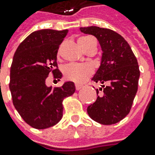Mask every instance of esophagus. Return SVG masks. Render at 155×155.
<instances>
[{"label": "esophagus", "instance_id": "34e87169", "mask_svg": "<svg viewBox=\"0 0 155 155\" xmlns=\"http://www.w3.org/2000/svg\"><path fill=\"white\" fill-rule=\"evenodd\" d=\"M75 88H76L77 91H79V90H81V89L83 88V85H81V84H76V85H75Z\"/></svg>", "mask_w": 155, "mask_h": 155}]
</instances>
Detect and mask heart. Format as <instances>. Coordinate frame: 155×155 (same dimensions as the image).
Segmentation results:
<instances>
[{
	"label": "heart",
	"instance_id": "1",
	"mask_svg": "<svg viewBox=\"0 0 155 155\" xmlns=\"http://www.w3.org/2000/svg\"><path fill=\"white\" fill-rule=\"evenodd\" d=\"M94 39L91 37H82L78 39V45L84 51ZM93 69L87 64H69L63 67V74L66 80L74 82L76 84H83L91 78Z\"/></svg>",
	"mask_w": 155,
	"mask_h": 155
}]
</instances>
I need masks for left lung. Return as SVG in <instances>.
<instances>
[{
    "mask_svg": "<svg viewBox=\"0 0 155 155\" xmlns=\"http://www.w3.org/2000/svg\"><path fill=\"white\" fill-rule=\"evenodd\" d=\"M80 30L95 36L104 51L101 65L92 78L103 85L97 89L96 102L87 108L88 115L101 124H115L129 113L137 92L140 77L137 59L128 42L115 31L98 27Z\"/></svg>",
    "mask_w": 155,
    "mask_h": 155,
    "instance_id": "1",
    "label": "left lung"
}]
</instances>
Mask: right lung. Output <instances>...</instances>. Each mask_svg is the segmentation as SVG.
<instances>
[{
	"mask_svg": "<svg viewBox=\"0 0 155 155\" xmlns=\"http://www.w3.org/2000/svg\"><path fill=\"white\" fill-rule=\"evenodd\" d=\"M68 30L35 31L21 42L10 68L9 89L15 109L28 125L37 129L54 126L63 116V101L75 92L74 84L47 87L49 73L59 79L57 53Z\"/></svg>",
	"mask_w": 155,
	"mask_h": 155,
	"instance_id": "obj_1",
	"label": "right lung"
}]
</instances>
